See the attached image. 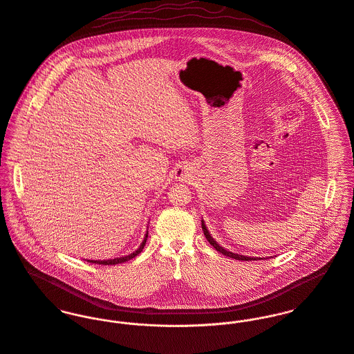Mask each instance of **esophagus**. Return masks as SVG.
Returning <instances> with one entry per match:
<instances>
[{"label":"esophagus","mask_w":354,"mask_h":354,"mask_svg":"<svg viewBox=\"0 0 354 354\" xmlns=\"http://www.w3.org/2000/svg\"><path fill=\"white\" fill-rule=\"evenodd\" d=\"M192 169L187 165H180L175 169V178L179 180H189L192 178Z\"/></svg>","instance_id":"34e87169"}]
</instances>
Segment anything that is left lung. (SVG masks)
<instances>
[{
	"instance_id": "1",
	"label": "left lung",
	"mask_w": 354,
	"mask_h": 354,
	"mask_svg": "<svg viewBox=\"0 0 354 354\" xmlns=\"http://www.w3.org/2000/svg\"><path fill=\"white\" fill-rule=\"evenodd\" d=\"M201 225H203V231H204V235H205V238L208 239V242L212 245L213 248L218 252V253H221V254H224V256H227V257H231V259H235V260H241V261H252V260H261L260 257H250V256H243V254H238V253H232V252H230V250H227V249H224L223 246H220L214 239L212 238V235L209 234V231H208V228H207V225H205V221L204 220H201Z\"/></svg>"
}]
</instances>
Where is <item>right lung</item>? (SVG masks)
I'll use <instances>...</instances> for the list:
<instances>
[{
    "label": "right lung",
    "mask_w": 354,
    "mask_h": 354,
    "mask_svg": "<svg viewBox=\"0 0 354 354\" xmlns=\"http://www.w3.org/2000/svg\"><path fill=\"white\" fill-rule=\"evenodd\" d=\"M147 231H146V234H145V238H143V241H142L141 245H140V248L136 250V252H133L131 254H129V256H123V257H118V259H111V260H87L88 263H94V264H101V266H115V264H120V263H126V261H129V260H131V259H134L136 256H138L140 253L142 252V249L145 248V243H146V239H147Z\"/></svg>",
    "instance_id": "right-lung-1"
}]
</instances>
